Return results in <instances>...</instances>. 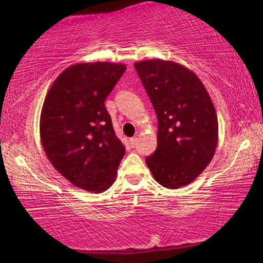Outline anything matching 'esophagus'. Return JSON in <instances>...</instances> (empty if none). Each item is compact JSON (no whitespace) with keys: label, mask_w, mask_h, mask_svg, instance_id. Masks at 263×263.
Wrapping results in <instances>:
<instances>
[{"label":"esophagus","mask_w":263,"mask_h":263,"mask_svg":"<svg viewBox=\"0 0 263 263\" xmlns=\"http://www.w3.org/2000/svg\"><path fill=\"white\" fill-rule=\"evenodd\" d=\"M130 145H131V147H136V146H137V138H131Z\"/></svg>","instance_id":"1"}]
</instances>
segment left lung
<instances>
[{"label": "left lung", "instance_id": "1", "mask_svg": "<svg viewBox=\"0 0 263 263\" xmlns=\"http://www.w3.org/2000/svg\"><path fill=\"white\" fill-rule=\"evenodd\" d=\"M135 68L158 117V146L146 164L164 188H181L215 155V106L201 80L184 66L154 59L136 62Z\"/></svg>", "mask_w": 263, "mask_h": 263}]
</instances>
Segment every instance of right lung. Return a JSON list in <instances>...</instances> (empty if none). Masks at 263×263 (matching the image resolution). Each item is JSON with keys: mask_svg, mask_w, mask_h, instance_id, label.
<instances>
[{"mask_svg": "<svg viewBox=\"0 0 263 263\" xmlns=\"http://www.w3.org/2000/svg\"><path fill=\"white\" fill-rule=\"evenodd\" d=\"M125 69L112 62L72 65L44 101L43 148L53 167L78 188L103 193L115 182L125 147L104 102Z\"/></svg>", "mask_w": 263, "mask_h": 263, "instance_id": "add662e5", "label": "right lung"}]
</instances>
